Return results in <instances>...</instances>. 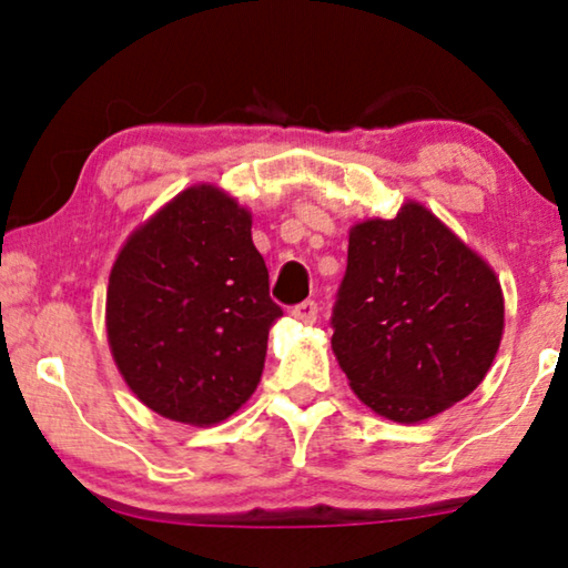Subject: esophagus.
I'll return each instance as SVG.
<instances>
[{"label":"esophagus","instance_id":"esophagus-1","mask_svg":"<svg viewBox=\"0 0 568 568\" xmlns=\"http://www.w3.org/2000/svg\"><path fill=\"white\" fill-rule=\"evenodd\" d=\"M292 317L300 321L302 325H313L317 321V305L315 302H300V305L292 307Z\"/></svg>","mask_w":568,"mask_h":568}]
</instances>
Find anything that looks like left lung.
<instances>
[{
    "mask_svg": "<svg viewBox=\"0 0 568 568\" xmlns=\"http://www.w3.org/2000/svg\"><path fill=\"white\" fill-rule=\"evenodd\" d=\"M504 333L494 268L437 214L406 201L356 222L333 307V354L364 406L422 424L484 383Z\"/></svg>",
    "mask_w": 568,
    "mask_h": 568,
    "instance_id": "left-lung-1",
    "label": "left lung"
}]
</instances>
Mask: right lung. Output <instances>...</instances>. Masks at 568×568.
Returning <instances> with one entry per match:
<instances>
[{"label":"right lung","instance_id":"right-lung-1","mask_svg":"<svg viewBox=\"0 0 568 568\" xmlns=\"http://www.w3.org/2000/svg\"><path fill=\"white\" fill-rule=\"evenodd\" d=\"M253 216L212 183L191 185L131 232L105 294L113 362L154 414L230 418L255 393L282 307L253 245Z\"/></svg>","mask_w":568,"mask_h":568}]
</instances>
